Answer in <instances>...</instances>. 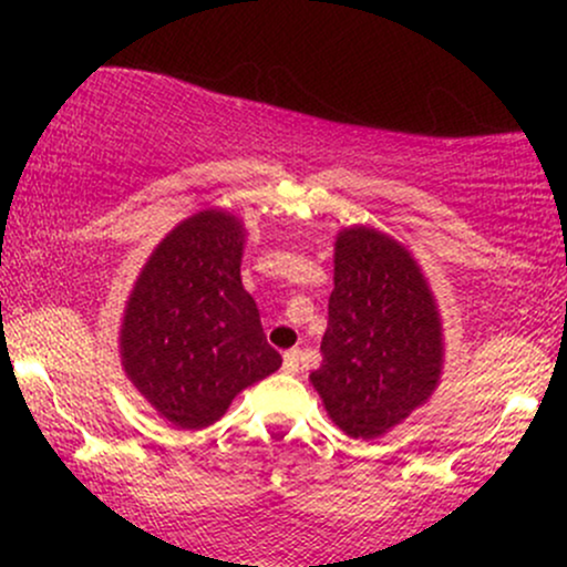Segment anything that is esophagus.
<instances>
[{
    "instance_id": "1",
    "label": "esophagus",
    "mask_w": 567,
    "mask_h": 567,
    "mask_svg": "<svg viewBox=\"0 0 567 567\" xmlns=\"http://www.w3.org/2000/svg\"><path fill=\"white\" fill-rule=\"evenodd\" d=\"M298 362H301V351H298V349H290V351H285V354H282V368L288 370V373H296Z\"/></svg>"
}]
</instances>
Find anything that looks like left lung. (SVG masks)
Segmentation results:
<instances>
[{
  "mask_svg": "<svg viewBox=\"0 0 567 567\" xmlns=\"http://www.w3.org/2000/svg\"><path fill=\"white\" fill-rule=\"evenodd\" d=\"M320 351L311 383L349 437H381L437 386V306L410 252L386 234L365 226L338 234Z\"/></svg>",
  "mask_w": 567,
  "mask_h": 567,
  "instance_id": "8db88e82",
  "label": "left lung"
}]
</instances>
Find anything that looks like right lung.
Returning <instances> with one entry per match:
<instances>
[{
	"mask_svg": "<svg viewBox=\"0 0 567 567\" xmlns=\"http://www.w3.org/2000/svg\"><path fill=\"white\" fill-rule=\"evenodd\" d=\"M243 243L229 213H197L162 239L130 292L125 370L181 429L210 426L245 386L282 365L243 288Z\"/></svg>",
	"mask_w": 567,
	"mask_h": 567,
	"instance_id": "obj_1",
	"label": "right lung"
}]
</instances>
